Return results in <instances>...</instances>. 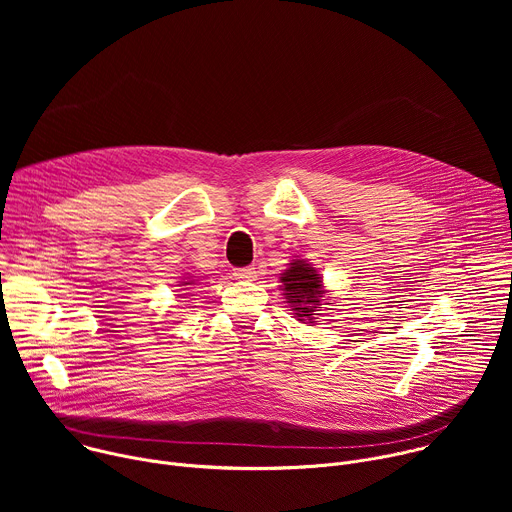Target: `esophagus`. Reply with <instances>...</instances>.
Wrapping results in <instances>:
<instances>
[{"instance_id":"obj_1","label":"esophagus","mask_w":512,"mask_h":512,"mask_svg":"<svg viewBox=\"0 0 512 512\" xmlns=\"http://www.w3.org/2000/svg\"><path fill=\"white\" fill-rule=\"evenodd\" d=\"M233 275H235L237 279L251 281V279H255V277H257V269H255L253 265H249V267H239V269H235V271H233Z\"/></svg>"}]
</instances>
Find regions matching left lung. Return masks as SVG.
Instances as JSON below:
<instances>
[{"mask_svg": "<svg viewBox=\"0 0 512 512\" xmlns=\"http://www.w3.org/2000/svg\"><path fill=\"white\" fill-rule=\"evenodd\" d=\"M281 283L285 300L291 310L298 314V320H312L316 312L314 308L320 306V298L324 294L318 271L304 261H294L289 269H285V273H281Z\"/></svg>", "mask_w": 512, "mask_h": 512, "instance_id": "left-lung-1", "label": "left lung"}]
</instances>
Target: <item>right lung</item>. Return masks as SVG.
<instances>
[{
  "mask_svg": "<svg viewBox=\"0 0 512 512\" xmlns=\"http://www.w3.org/2000/svg\"><path fill=\"white\" fill-rule=\"evenodd\" d=\"M184 285H188V283H184Z\"/></svg>",
  "mask_w": 512,
  "mask_h": 512,
  "instance_id": "add662e5",
  "label": "right lung"
}]
</instances>
